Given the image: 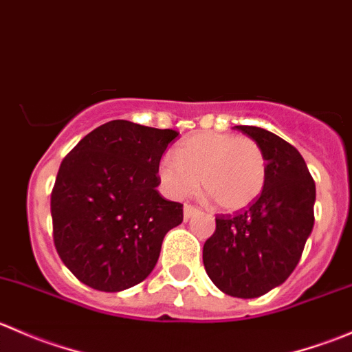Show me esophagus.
<instances>
[{
  "label": "esophagus",
  "instance_id": "esophagus-1",
  "mask_svg": "<svg viewBox=\"0 0 352 352\" xmlns=\"http://www.w3.org/2000/svg\"><path fill=\"white\" fill-rule=\"evenodd\" d=\"M197 211H199V209L196 208V206H192V204H186V206H184V216H186V219L190 218V216H192V214H196Z\"/></svg>",
  "mask_w": 352,
  "mask_h": 352
}]
</instances>
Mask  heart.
Here are the masks:
<instances>
[{
  "label": "heart",
  "mask_w": 352,
  "mask_h": 352,
  "mask_svg": "<svg viewBox=\"0 0 352 352\" xmlns=\"http://www.w3.org/2000/svg\"><path fill=\"white\" fill-rule=\"evenodd\" d=\"M163 187L172 197L192 196L201 179L202 190L223 211H242L257 201L267 179V162L252 138L230 133H197L163 156L158 165Z\"/></svg>",
  "instance_id": "1"
}]
</instances>
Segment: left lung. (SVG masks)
<instances>
[{
	"label": "left lung",
	"mask_w": 352,
	"mask_h": 352,
	"mask_svg": "<svg viewBox=\"0 0 352 352\" xmlns=\"http://www.w3.org/2000/svg\"><path fill=\"white\" fill-rule=\"evenodd\" d=\"M261 144L267 162L262 194L235 214H216L202 248L211 281L235 298H257L294 271L314 228L315 182L300 151L274 133L236 126Z\"/></svg>",
	"instance_id": "obj_1"
}]
</instances>
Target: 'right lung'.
I'll return each instance as SVG.
<instances>
[{
	"instance_id": "1",
	"label": "right lung",
	"mask_w": 352,
	"mask_h": 352,
	"mask_svg": "<svg viewBox=\"0 0 352 352\" xmlns=\"http://www.w3.org/2000/svg\"><path fill=\"white\" fill-rule=\"evenodd\" d=\"M179 133L110 120L65 156L51 192L52 239L83 285L117 293L150 276L184 206L160 196L158 165Z\"/></svg>"
}]
</instances>
